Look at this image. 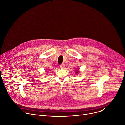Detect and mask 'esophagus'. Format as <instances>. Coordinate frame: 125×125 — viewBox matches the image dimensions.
<instances>
[{
  "label": "esophagus",
  "instance_id": "1",
  "mask_svg": "<svg viewBox=\"0 0 125 125\" xmlns=\"http://www.w3.org/2000/svg\"><path fill=\"white\" fill-rule=\"evenodd\" d=\"M60 67L61 68H64V67H65V65L64 64H62L61 65H60Z\"/></svg>",
  "mask_w": 125,
  "mask_h": 125
}]
</instances>
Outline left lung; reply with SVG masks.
Here are the masks:
<instances>
[{"label":"left lung","mask_w":125,"mask_h":125,"mask_svg":"<svg viewBox=\"0 0 125 125\" xmlns=\"http://www.w3.org/2000/svg\"><path fill=\"white\" fill-rule=\"evenodd\" d=\"M76 73H78V71H77H77H76Z\"/></svg>","instance_id":"8db88e82"}]
</instances>
